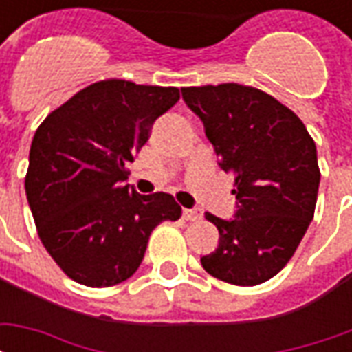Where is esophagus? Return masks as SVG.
<instances>
[{
    "mask_svg": "<svg viewBox=\"0 0 352 352\" xmlns=\"http://www.w3.org/2000/svg\"><path fill=\"white\" fill-rule=\"evenodd\" d=\"M183 219L190 222L201 221V211H198V209H183Z\"/></svg>",
    "mask_w": 352,
    "mask_h": 352,
    "instance_id": "obj_1",
    "label": "esophagus"
}]
</instances>
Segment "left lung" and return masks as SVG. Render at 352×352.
I'll use <instances>...</instances> for the list:
<instances>
[{"label":"left lung","instance_id":"8db88e82","mask_svg":"<svg viewBox=\"0 0 352 352\" xmlns=\"http://www.w3.org/2000/svg\"><path fill=\"white\" fill-rule=\"evenodd\" d=\"M183 100L236 179L239 204L232 221L206 214L221 237L201 265L230 285L265 283L294 256L313 221L320 183L315 141L294 111L254 87H186Z\"/></svg>","mask_w":352,"mask_h":352}]
</instances>
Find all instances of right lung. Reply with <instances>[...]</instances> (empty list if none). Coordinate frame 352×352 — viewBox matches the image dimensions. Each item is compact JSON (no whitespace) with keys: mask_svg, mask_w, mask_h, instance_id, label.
<instances>
[{"mask_svg":"<svg viewBox=\"0 0 352 352\" xmlns=\"http://www.w3.org/2000/svg\"><path fill=\"white\" fill-rule=\"evenodd\" d=\"M179 98L175 87L98 80L37 128L24 181L28 204L41 243L69 279L92 288L130 279L151 232L181 219L171 194L141 196L124 184L154 120Z\"/></svg>","mask_w":352,"mask_h":352,"instance_id":"1","label":"right lung"}]
</instances>
